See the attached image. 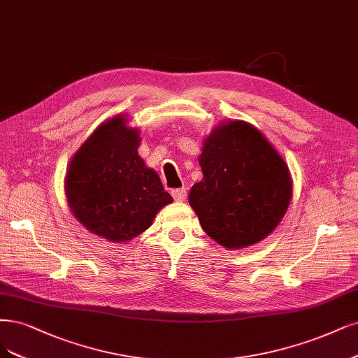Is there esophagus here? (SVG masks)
Masks as SVG:
<instances>
[{"label":"esophagus","instance_id":"34e87169","mask_svg":"<svg viewBox=\"0 0 358 358\" xmlns=\"http://www.w3.org/2000/svg\"><path fill=\"white\" fill-rule=\"evenodd\" d=\"M171 195H173L175 201L182 203V201L187 200V189H185V188H176V189L171 191Z\"/></svg>","mask_w":358,"mask_h":358}]
</instances>
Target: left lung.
Here are the masks:
<instances>
[{
  "mask_svg": "<svg viewBox=\"0 0 358 358\" xmlns=\"http://www.w3.org/2000/svg\"><path fill=\"white\" fill-rule=\"evenodd\" d=\"M203 180L189 192L201 228L227 249L264 240L292 199L289 169L264 134L244 121L216 127L200 157Z\"/></svg>",
  "mask_w": 358,
  "mask_h": 358,
  "instance_id": "left-lung-1",
  "label": "left lung"
}]
</instances>
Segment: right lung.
Segmentation results:
<instances>
[{
  "label": "right lung",
  "mask_w": 358,
  "mask_h": 358,
  "mask_svg": "<svg viewBox=\"0 0 358 358\" xmlns=\"http://www.w3.org/2000/svg\"><path fill=\"white\" fill-rule=\"evenodd\" d=\"M138 130L114 117L97 127L73 155L65 189L72 213L96 236L127 241L151 227L173 201L138 154Z\"/></svg>",
  "instance_id": "1"
}]
</instances>
